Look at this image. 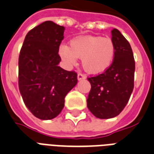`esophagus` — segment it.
<instances>
[{
    "mask_svg": "<svg viewBox=\"0 0 154 154\" xmlns=\"http://www.w3.org/2000/svg\"><path fill=\"white\" fill-rule=\"evenodd\" d=\"M85 76L82 72H79L78 74H77V79L78 80H82V79H85Z\"/></svg>",
    "mask_w": 154,
    "mask_h": 154,
    "instance_id": "1",
    "label": "esophagus"
}]
</instances>
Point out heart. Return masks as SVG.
Returning <instances> with one entry per match:
<instances>
[{"mask_svg": "<svg viewBox=\"0 0 154 154\" xmlns=\"http://www.w3.org/2000/svg\"><path fill=\"white\" fill-rule=\"evenodd\" d=\"M59 54L69 65L82 58V66L90 74L103 72L111 66L116 55V48L110 38L83 36L70 41L69 46L61 45Z\"/></svg>", "mask_w": 154, "mask_h": 154, "instance_id": "heart-1", "label": "heart"}]
</instances>
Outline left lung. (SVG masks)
<instances>
[{"mask_svg":"<svg viewBox=\"0 0 154 154\" xmlns=\"http://www.w3.org/2000/svg\"><path fill=\"white\" fill-rule=\"evenodd\" d=\"M111 35L116 48L112 64L103 73L87 78L91 85L87 106L99 119L118 116L134 88L135 60L130 43L117 29L111 30Z\"/></svg>","mask_w":154,"mask_h":154,"instance_id":"8db88e82","label":"left lung"}]
</instances>
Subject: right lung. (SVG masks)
I'll return each mask as SVG.
<instances>
[{
    "instance_id": "obj_1",
    "label": "right lung",
    "mask_w": 154,
    "mask_h": 154,
    "mask_svg": "<svg viewBox=\"0 0 154 154\" xmlns=\"http://www.w3.org/2000/svg\"><path fill=\"white\" fill-rule=\"evenodd\" d=\"M64 30V26L46 21L27 33L20 51V93L26 107L40 119L58 116L65 96L77 83V72L58 66Z\"/></svg>"
}]
</instances>
